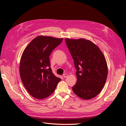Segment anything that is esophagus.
<instances>
[{
  "instance_id": "obj_1",
  "label": "esophagus",
  "mask_w": 126,
  "mask_h": 126,
  "mask_svg": "<svg viewBox=\"0 0 126 126\" xmlns=\"http://www.w3.org/2000/svg\"><path fill=\"white\" fill-rule=\"evenodd\" d=\"M63 76L64 78H65V77H66L68 76V74H63Z\"/></svg>"
}]
</instances>
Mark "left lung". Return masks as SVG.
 Instances as JSON below:
<instances>
[{"label": "left lung", "instance_id": "1", "mask_svg": "<svg viewBox=\"0 0 126 126\" xmlns=\"http://www.w3.org/2000/svg\"><path fill=\"white\" fill-rule=\"evenodd\" d=\"M76 69L77 82L72 89L83 100H90L102 90L108 76L103 53L92 41L84 38H65Z\"/></svg>", "mask_w": 126, "mask_h": 126}]
</instances>
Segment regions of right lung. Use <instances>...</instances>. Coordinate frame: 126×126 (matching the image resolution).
<instances>
[{"label": "right lung", "instance_id": "1", "mask_svg": "<svg viewBox=\"0 0 126 126\" xmlns=\"http://www.w3.org/2000/svg\"><path fill=\"white\" fill-rule=\"evenodd\" d=\"M62 41L63 38L39 36L24 50L20 61V76L26 90L34 98L49 97L61 80L52 73L49 56Z\"/></svg>", "mask_w": 126, "mask_h": 126}]
</instances>
